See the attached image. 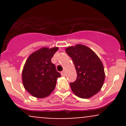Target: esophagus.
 I'll use <instances>...</instances> for the list:
<instances>
[{"label":"esophagus","instance_id":"1","mask_svg":"<svg viewBox=\"0 0 126 126\" xmlns=\"http://www.w3.org/2000/svg\"><path fill=\"white\" fill-rule=\"evenodd\" d=\"M65 74H66V73H65V71H64V70H63V71L61 72V75H62V76H65Z\"/></svg>","mask_w":126,"mask_h":126}]
</instances>
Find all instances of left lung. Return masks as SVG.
Returning a JSON list of instances; mask_svg holds the SVG:
<instances>
[{
  "mask_svg": "<svg viewBox=\"0 0 126 126\" xmlns=\"http://www.w3.org/2000/svg\"><path fill=\"white\" fill-rule=\"evenodd\" d=\"M75 64L77 78L70 83L73 93L78 97L89 98L97 94L105 79L103 64L91 49L81 44L66 49Z\"/></svg>",
  "mask_w": 126,
  "mask_h": 126,
  "instance_id": "left-lung-1",
  "label": "left lung"
}]
</instances>
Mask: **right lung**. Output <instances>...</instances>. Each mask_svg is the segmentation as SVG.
<instances>
[{"label": "right lung", "mask_w": 126, "mask_h": 126, "mask_svg": "<svg viewBox=\"0 0 126 126\" xmlns=\"http://www.w3.org/2000/svg\"><path fill=\"white\" fill-rule=\"evenodd\" d=\"M58 47H43L31 54L26 61L22 78L24 88L33 96L42 98L48 96L56 87L57 71L51 59Z\"/></svg>", "instance_id": "obj_1"}]
</instances>
